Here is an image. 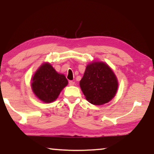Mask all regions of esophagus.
I'll use <instances>...</instances> for the list:
<instances>
[{
  "instance_id": "obj_1",
  "label": "esophagus",
  "mask_w": 154,
  "mask_h": 154,
  "mask_svg": "<svg viewBox=\"0 0 154 154\" xmlns=\"http://www.w3.org/2000/svg\"><path fill=\"white\" fill-rule=\"evenodd\" d=\"M69 85H71V86H73L75 85V82L74 81H70L69 82Z\"/></svg>"
}]
</instances>
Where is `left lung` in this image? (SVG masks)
Returning a JSON list of instances; mask_svg holds the SVG:
<instances>
[{"label":"left lung","instance_id":"left-lung-1","mask_svg":"<svg viewBox=\"0 0 154 154\" xmlns=\"http://www.w3.org/2000/svg\"><path fill=\"white\" fill-rule=\"evenodd\" d=\"M117 78L111 69L102 62L86 66L80 87L86 100L94 105H102L114 97L118 90Z\"/></svg>","mask_w":154,"mask_h":154}]
</instances>
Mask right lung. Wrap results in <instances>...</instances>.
<instances>
[{
    "label": "right lung",
    "instance_id": "add662e5",
    "mask_svg": "<svg viewBox=\"0 0 154 154\" xmlns=\"http://www.w3.org/2000/svg\"><path fill=\"white\" fill-rule=\"evenodd\" d=\"M68 84L64 74L58 73L49 63H44L35 71L31 88L39 100L45 103L53 102Z\"/></svg>",
    "mask_w": 154,
    "mask_h": 154
}]
</instances>
